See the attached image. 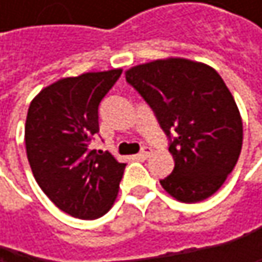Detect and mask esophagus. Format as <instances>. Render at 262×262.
Returning <instances> with one entry per match:
<instances>
[{
	"mask_svg": "<svg viewBox=\"0 0 262 262\" xmlns=\"http://www.w3.org/2000/svg\"><path fill=\"white\" fill-rule=\"evenodd\" d=\"M139 155H141L142 158H148V156L151 155V148L145 145V147H142V148H141V151H139Z\"/></svg>",
	"mask_w": 262,
	"mask_h": 262,
	"instance_id": "obj_1",
	"label": "esophagus"
}]
</instances>
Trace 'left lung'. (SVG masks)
<instances>
[{"label": "left lung", "mask_w": 262, "mask_h": 262, "mask_svg": "<svg viewBox=\"0 0 262 262\" xmlns=\"http://www.w3.org/2000/svg\"><path fill=\"white\" fill-rule=\"evenodd\" d=\"M126 80L155 111L170 138L173 173L162 188L176 200L195 203L220 189L243 145V120L220 74L183 57L132 67ZM178 136L171 139V132Z\"/></svg>", "instance_id": "obj_1"}]
</instances>
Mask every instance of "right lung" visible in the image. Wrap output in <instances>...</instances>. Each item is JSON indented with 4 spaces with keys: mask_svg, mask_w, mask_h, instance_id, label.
Segmentation results:
<instances>
[{
    "mask_svg": "<svg viewBox=\"0 0 262 262\" xmlns=\"http://www.w3.org/2000/svg\"><path fill=\"white\" fill-rule=\"evenodd\" d=\"M123 70L84 73L43 88L30 103L27 158L40 189L63 212L81 220L114 205L126 164L89 144L98 133V104Z\"/></svg>",
    "mask_w": 262,
    "mask_h": 262,
    "instance_id": "obj_1",
    "label": "right lung"
}]
</instances>
